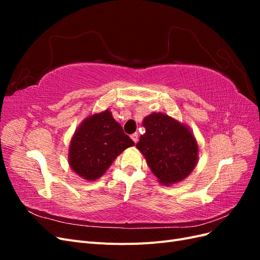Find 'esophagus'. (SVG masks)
I'll return each mask as SVG.
<instances>
[{
	"instance_id": "1",
	"label": "esophagus",
	"mask_w": 260,
	"mask_h": 260,
	"mask_svg": "<svg viewBox=\"0 0 260 260\" xmlns=\"http://www.w3.org/2000/svg\"><path fill=\"white\" fill-rule=\"evenodd\" d=\"M131 139H132L133 142L137 143L138 140H139V135H138V133H133V135H131Z\"/></svg>"
}]
</instances>
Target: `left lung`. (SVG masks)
I'll return each instance as SVG.
<instances>
[{
    "label": "left lung",
    "mask_w": 260,
    "mask_h": 260,
    "mask_svg": "<svg viewBox=\"0 0 260 260\" xmlns=\"http://www.w3.org/2000/svg\"><path fill=\"white\" fill-rule=\"evenodd\" d=\"M137 148L162 185H174L190 176L199 160V144L187 124L164 113H152L143 121Z\"/></svg>",
    "instance_id": "obj_1"
}]
</instances>
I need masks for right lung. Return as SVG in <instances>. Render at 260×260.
I'll list each match as a JSON object with an SVG mask.
<instances>
[{
	"mask_svg": "<svg viewBox=\"0 0 260 260\" xmlns=\"http://www.w3.org/2000/svg\"><path fill=\"white\" fill-rule=\"evenodd\" d=\"M135 142L125 135L109 109L85 117L70 139L68 164L86 181L103 176L113 161Z\"/></svg>",
	"mask_w": 260,
	"mask_h": 260,
	"instance_id": "1",
	"label": "right lung"
}]
</instances>
